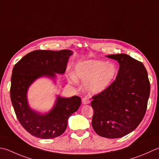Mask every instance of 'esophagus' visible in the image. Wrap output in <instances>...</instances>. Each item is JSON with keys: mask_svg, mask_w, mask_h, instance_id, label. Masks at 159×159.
Wrapping results in <instances>:
<instances>
[{"mask_svg": "<svg viewBox=\"0 0 159 159\" xmlns=\"http://www.w3.org/2000/svg\"><path fill=\"white\" fill-rule=\"evenodd\" d=\"M82 103L83 104H89L90 103V100L88 98H84L82 99Z\"/></svg>", "mask_w": 159, "mask_h": 159, "instance_id": "esophagus-1", "label": "esophagus"}]
</instances>
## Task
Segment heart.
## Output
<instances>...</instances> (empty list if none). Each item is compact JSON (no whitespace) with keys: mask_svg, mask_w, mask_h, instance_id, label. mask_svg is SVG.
<instances>
[{"mask_svg":"<svg viewBox=\"0 0 159 159\" xmlns=\"http://www.w3.org/2000/svg\"><path fill=\"white\" fill-rule=\"evenodd\" d=\"M117 69L114 63L98 60H89L77 63L75 67V78L71 80L85 83V89L90 94L103 92L114 82Z\"/></svg>","mask_w":159,"mask_h":159,"instance_id":"b5f03b06","label":"heart"}]
</instances>
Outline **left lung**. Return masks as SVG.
Here are the masks:
<instances>
[{
    "label": "left lung",
    "mask_w": 159,
    "mask_h": 159,
    "mask_svg": "<svg viewBox=\"0 0 159 159\" xmlns=\"http://www.w3.org/2000/svg\"><path fill=\"white\" fill-rule=\"evenodd\" d=\"M107 57L117 61L119 69L111 86L92 98V126L101 137L116 139L130 133L143 120L150 84L141 61L124 53Z\"/></svg>",
    "instance_id": "1"
}]
</instances>
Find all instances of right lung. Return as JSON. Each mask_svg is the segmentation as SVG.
I'll return each mask as SVG.
<instances>
[{
  "instance_id": "add662e5",
  "label": "right lung",
  "mask_w": 159,
  "mask_h": 159,
  "mask_svg": "<svg viewBox=\"0 0 159 159\" xmlns=\"http://www.w3.org/2000/svg\"><path fill=\"white\" fill-rule=\"evenodd\" d=\"M72 54L68 49L36 50L26 55L14 66L10 89L12 105L20 124L35 137L48 139L62 134L69 116L80 108V97L57 96L53 108L46 114H40L30 108L27 97L29 87L39 77L54 79L56 73L64 74Z\"/></svg>"
}]
</instances>
